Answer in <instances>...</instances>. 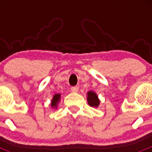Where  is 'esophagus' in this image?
<instances>
[{
  "instance_id": "esophagus-1",
  "label": "esophagus",
  "mask_w": 152,
  "mask_h": 152,
  "mask_svg": "<svg viewBox=\"0 0 152 152\" xmlns=\"http://www.w3.org/2000/svg\"><path fill=\"white\" fill-rule=\"evenodd\" d=\"M71 90H72V91H73V92H77V91H78V87H77V86H74V87H72Z\"/></svg>"
}]
</instances>
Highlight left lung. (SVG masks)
Here are the masks:
<instances>
[{"instance_id":"1","label":"left lung","mask_w":152,"mask_h":152,"mask_svg":"<svg viewBox=\"0 0 152 152\" xmlns=\"http://www.w3.org/2000/svg\"><path fill=\"white\" fill-rule=\"evenodd\" d=\"M88 102L91 107H97L100 104V100L98 98V96L96 95V93L93 91H89L88 92Z\"/></svg>"}]
</instances>
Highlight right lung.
<instances>
[{"instance_id": "1", "label": "right lung", "mask_w": 152, "mask_h": 152, "mask_svg": "<svg viewBox=\"0 0 152 152\" xmlns=\"http://www.w3.org/2000/svg\"><path fill=\"white\" fill-rule=\"evenodd\" d=\"M60 97H61V94H55L54 96H53V97H52V101H51V106H52V107H57V105L58 103V102H59L60 100Z\"/></svg>"}]
</instances>
